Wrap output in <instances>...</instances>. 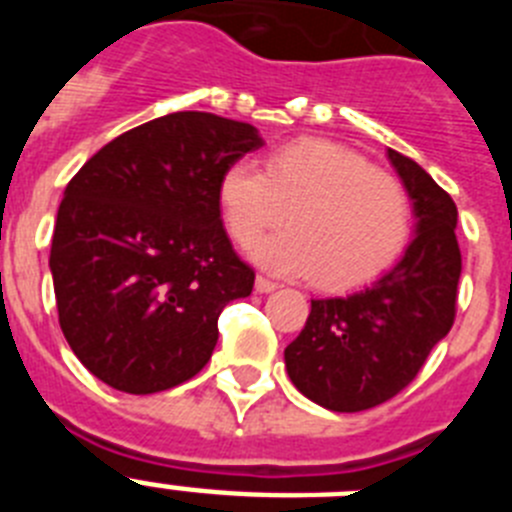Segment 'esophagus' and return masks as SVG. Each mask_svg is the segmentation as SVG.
Masks as SVG:
<instances>
[{"mask_svg": "<svg viewBox=\"0 0 512 512\" xmlns=\"http://www.w3.org/2000/svg\"><path fill=\"white\" fill-rule=\"evenodd\" d=\"M277 287H279V284L271 282V279L256 277V292H261V295H269V292H274Z\"/></svg>", "mask_w": 512, "mask_h": 512, "instance_id": "34e87169", "label": "esophagus"}]
</instances>
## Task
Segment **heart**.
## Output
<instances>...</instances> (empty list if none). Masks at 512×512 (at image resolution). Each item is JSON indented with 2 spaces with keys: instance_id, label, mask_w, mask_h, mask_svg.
I'll list each match as a JSON object with an SVG mask.
<instances>
[{
  "instance_id": "heart-1",
  "label": "heart",
  "mask_w": 512,
  "mask_h": 512,
  "mask_svg": "<svg viewBox=\"0 0 512 512\" xmlns=\"http://www.w3.org/2000/svg\"><path fill=\"white\" fill-rule=\"evenodd\" d=\"M230 238L251 246L288 212L290 230L253 246L256 264L323 289H351L397 259L410 235V197L395 176L359 153L302 138L277 148L264 174L233 164L217 184Z\"/></svg>"
}]
</instances>
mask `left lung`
<instances>
[{
  "mask_svg": "<svg viewBox=\"0 0 512 512\" xmlns=\"http://www.w3.org/2000/svg\"><path fill=\"white\" fill-rule=\"evenodd\" d=\"M387 158L413 200L415 238L372 287L312 300L305 328L284 348L292 384L336 413L377 408L405 390L454 325L459 212L413 158L392 148Z\"/></svg>",
  "mask_w": 512,
  "mask_h": 512,
  "instance_id": "8db88e82",
  "label": "left lung"
}]
</instances>
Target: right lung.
<instances>
[{
	"label": "right lung",
	"mask_w": 512,
	"mask_h": 512,
	"mask_svg": "<svg viewBox=\"0 0 512 512\" xmlns=\"http://www.w3.org/2000/svg\"><path fill=\"white\" fill-rule=\"evenodd\" d=\"M261 146L248 122L171 112L110 140L69 182L48 261L58 323L104 384L153 395L210 361L220 312L256 277L230 246L217 184Z\"/></svg>",
	"instance_id": "obj_1"
}]
</instances>
